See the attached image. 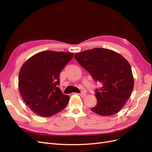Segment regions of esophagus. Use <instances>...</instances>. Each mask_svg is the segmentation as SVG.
Masks as SVG:
<instances>
[{
	"label": "esophagus",
	"instance_id": "esophagus-1",
	"mask_svg": "<svg viewBox=\"0 0 152 152\" xmlns=\"http://www.w3.org/2000/svg\"><path fill=\"white\" fill-rule=\"evenodd\" d=\"M79 95L81 96L82 98H84V97H86V93H80V94H79Z\"/></svg>",
	"mask_w": 152,
	"mask_h": 152
}]
</instances>
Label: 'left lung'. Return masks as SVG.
Instances as JSON below:
<instances>
[{"label": "left lung", "instance_id": "1", "mask_svg": "<svg viewBox=\"0 0 152 152\" xmlns=\"http://www.w3.org/2000/svg\"><path fill=\"white\" fill-rule=\"evenodd\" d=\"M75 58L96 82L102 84L95 96L97 104L91 111L102 116L118 113L129 98L134 77L129 63L112 50L94 48L75 54Z\"/></svg>", "mask_w": 152, "mask_h": 152}]
</instances>
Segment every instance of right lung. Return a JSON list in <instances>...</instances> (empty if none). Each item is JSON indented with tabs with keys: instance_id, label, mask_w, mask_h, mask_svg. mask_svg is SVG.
<instances>
[{
	"instance_id": "obj_1",
	"label": "right lung",
	"mask_w": 152,
	"mask_h": 152,
	"mask_svg": "<svg viewBox=\"0 0 152 152\" xmlns=\"http://www.w3.org/2000/svg\"><path fill=\"white\" fill-rule=\"evenodd\" d=\"M73 53L45 50L32 56L22 65L18 87L25 104L37 115L49 117L65 108L70 97L58 86L62 69Z\"/></svg>"
}]
</instances>
